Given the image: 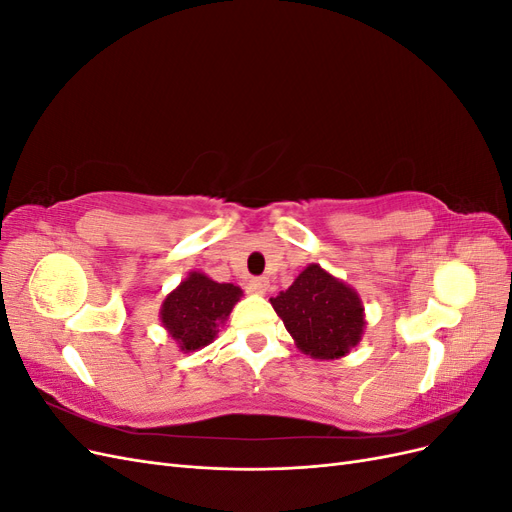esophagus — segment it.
<instances>
[{
  "label": "esophagus",
  "instance_id": "1",
  "mask_svg": "<svg viewBox=\"0 0 512 512\" xmlns=\"http://www.w3.org/2000/svg\"><path fill=\"white\" fill-rule=\"evenodd\" d=\"M267 288H269L267 277H252V280L247 282V290L254 292V294H265Z\"/></svg>",
  "mask_w": 512,
  "mask_h": 512
}]
</instances>
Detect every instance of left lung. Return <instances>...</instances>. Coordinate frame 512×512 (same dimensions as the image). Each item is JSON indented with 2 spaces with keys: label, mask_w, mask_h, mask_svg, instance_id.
<instances>
[{
  "label": "left lung",
  "mask_w": 512,
  "mask_h": 512,
  "mask_svg": "<svg viewBox=\"0 0 512 512\" xmlns=\"http://www.w3.org/2000/svg\"><path fill=\"white\" fill-rule=\"evenodd\" d=\"M271 305L297 346L314 359H339L363 335L359 294L320 265H309Z\"/></svg>",
  "instance_id": "left-lung-1"
}]
</instances>
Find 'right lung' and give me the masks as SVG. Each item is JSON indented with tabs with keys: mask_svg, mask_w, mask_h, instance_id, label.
Segmentation results:
<instances>
[{
	"mask_svg": "<svg viewBox=\"0 0 512 512\" xmlns=\"http://www.w3.org/2000/svg\"><path fill=\"white\" fill-rule=\"evenodd\" d=\"M239 297V286L218 284L203 273H192L166 297L162 322L181 350H198L218 337L222 322Z\"/></svg>",
	"mask_w": 512,
	"mask_h": 512,
	"instance_id": "right-lung-1",
	"label": "right lung"
}]
</instances>
